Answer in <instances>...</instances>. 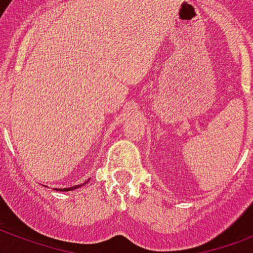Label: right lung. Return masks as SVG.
<instances>
[{"label":"right lung","mask_w":253,"mask_h":253,"mask_svg":"<svg viewBox=\"0 0 253 253\" xmlns=\"http://www.w3.org/2000/svg\"><path fill=\"white\" fill-rule=\"evenodd\" d=\"M87 181H85V184H86ZM83 184V185H85ZM83 185H75V186H72V188H63V189H57L55 188V190H59V192H71V190H75V189H79L80 186H83Z\"/></svg>","instance_id":"add662e5"}]
</instances>
